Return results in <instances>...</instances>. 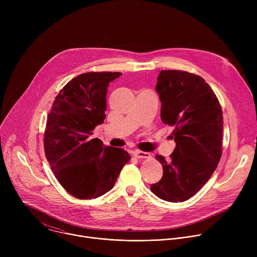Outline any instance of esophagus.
Masks as SVG:
<instances>
[{"mask_svg": "<svg viewBox=\"0 0 257 257\" xmlns=\"http://www.w3.org/2000/svg\"><path fill=\"white\" fill-rule=\"evenodd\" d=\"M133 156L138 158V159H149V158H151L150 153H145V152H141V151L133 152Z\"/></svg>", "mask_w": 257, "mask_h": 257, "instance_id": "34e87169", "label": "esophagus"}]
</instances>
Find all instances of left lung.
Masks as SVG:
<instances>
[{
  "label": "left lung",
  "mask_w": 257,
  "mask_h": 257,
  "mask_svg": "<svg viewBox=\"0 0 257 257\" xmlns=\"http://www.w3.org/2000/svg\"><path fill=\"white\" fill-rule=\"evenodd\" d=\"M156 89L162 121L175 128L176 148L170 162L157 155L164 174L151 189L163 200L182 202L201 189L221 160L222 107L205 80L186 71H161Z\"/></svg>",
  "instance_id": "obj_1"
}]
</instances>
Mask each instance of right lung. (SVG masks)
Segmentation results:
<instances>
[{
    "mask_svg": "<svg viewBox=\"0 0 257 257\" xmlns=\"http://www.w3.org/2000/svg\"><path fill=\"white\" fill-rule=\"evenodd\" d=\"M120 72H88L69 81L56 96L44 137L46 158L65 190L79 199L111 190L130 156L92 138L103 123L109 82Z\"/></svg>",
    "mask_w": 257,
    "mask_h": 257,
    "instance_id": "add662e5",
    "label": "right lung"
}]
</instances>
